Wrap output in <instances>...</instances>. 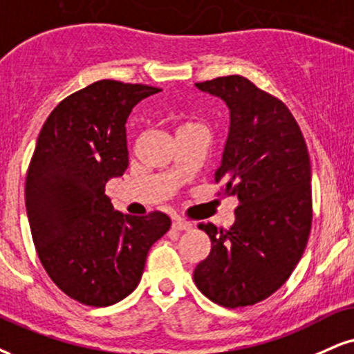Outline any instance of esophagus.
I'll return each instance as SVG.
<instances>
[{
  "mask_svg": "<svg viewBox=\"0 0 354 354\" xmlns=\"http://www.w3.org/2000/svg\"><path fill=\"white\" fill-rule=\"evenodd\" d=\"M172 226L176 230H180V231H189L194 228V223H192L190 220H185V218H180V216H176L172 221Z\"/></svg>",
  "mask_w": 354,
  "mask_h": 354,
  "instance_id": "34e87169",
  "label": "esophagus"
}]
</instances>
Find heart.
I'll use <instances>...</instances> for the list:
<instances>
[{"mask_svg":"<svg viewBox=\"0 0 354 354\" xmlns=\"http://www.w3.org/2000/svg\"><path fill=\"white\" fill-rule=\"evenodd\" d=\"M187 124H194V121H187V123H184L182 126H187Z\"/></svg>","mask_w":354,"mask_h":354,"instance_id":"heart-1","label":"heart"}]
</instances>
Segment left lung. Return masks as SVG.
<instances>
[{"instance_id": "obj_1", "label": "left lung", "mask_w": 354, "mask_h": 354, "mask_svg": "<svg viewBox=\"0 0 354 354\" xmlns=\"http://www.w3.org/2000/svg\"><path fill=\"white\" fill-rule=\"evenodd\" d=\"M225 100L231 123L215 182L238 197L228 230L200 223L210 254L194 270L203 295L228 308L254 305L282 286L312 228L310 157L289 108L241 75L195 84Z\"/></svg>"}]
</instances>
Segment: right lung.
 Listing matches in <instances>:
<instances>
[{
	"label": "right lung",
	"instance_id": "right-lung-1",
	"mask_svg": "<svg viewBox=\"0 0 354 354\" xmlns=\"http://www.w3.org/2000/svg\"><path fill=\"white\" fill-rule=\"evenodd\" d=\"M160 88L98 80L64 98L39 133L26 210L41 264L64 294L106 307L141 281L149 248L170 228L162 212L123 215L104 187L128 169L126 121Z\"/></svg>",
	"mask_w": 354,
	"mask_h": 354
}]
</instances>
